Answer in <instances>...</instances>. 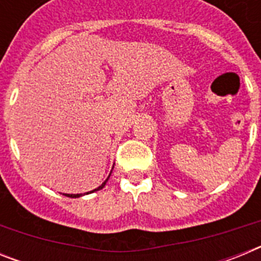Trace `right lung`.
I'll return each mask as SVG.
<instances>
[{
  "label": "right lung",
  "mask_w": 261,
  "mask_h": 261,
  "mask_svg": "<svg viewBox=\"0 0 261 261\" xmlns=\"http://www.w3.org/2000/svg\"><path fill=\"white\" fill-rule=\"evenodd\" d=\"M111 175V174H110ZM110 175H108V177H110ZM108 177L107 179H106L105 181H103L102 184H100V186L98 187V188H95V190H93V191H90V192H86V193H84V195H89V193H93V192H95V191H99V190H102L103 187L106 186V183H107V180H108ZM65 196H68V197H80V196H82V193H77V195H68V193H65Z\"/></svg>",
  "instance_id": "1"
}]
</instances>
